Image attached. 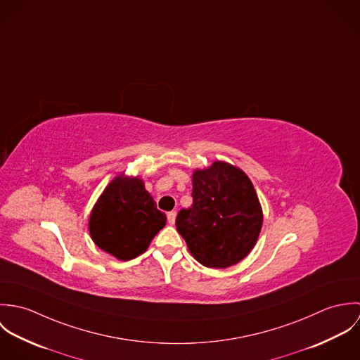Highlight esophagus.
<instances>
[{
    "mask_svg": "<svg viewBox=\"0 0 360 360\" xmlns=\"http://www.w3.org/2000/svg\"><path fill=\"white\" fill-rule=\"evenodd\" d=\"M176 221V212L172 210V212H167V223L169 224H174Z\"/></svg>",
    "mask_w": 360,
    "mask_h": 360,
    "instance_id": "obj_1",
    "label": "esophagus"
}]
</instances>
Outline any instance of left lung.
I'll return each mask as SVG.
<instances>
[{
  "instance_id": "left-lung-1",
  "label": "left lung",
  "mask_w": 360,
  "mask_h": 360,
  "mask_svg": "<svg viewBox=\"0 0 360 360\" xmlns=\"http://www.w3.org/2000/svg\"><path fill=\"white\" fill-rule=\"evenodd\" d=\"M193 205L180 209L176 227L191 255L226 269L247 257L262 229V209L248 176L226 162L193 174Z\"/></svg>"
}]
</instances>
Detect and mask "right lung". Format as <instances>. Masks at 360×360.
I'll return each mask as SVG.
<instances>
[{
  "label": "right lung",
  "mask_w": 360,
  "mask_h": 360,
  "mask_svg": "<svg viewBox=\"0 0 360 360\" xmlns=\"http://www.w3.org/2000/svg\"><path fill=\"white\" fill-rule=\"evenodd\" d=\"M166 214L140 179L119 176L103 191L90 217V234L97 247L120 260L143 254L163 229Z\"/></svg>",
  "instance_id": "add662e5"
}]
</instances>
